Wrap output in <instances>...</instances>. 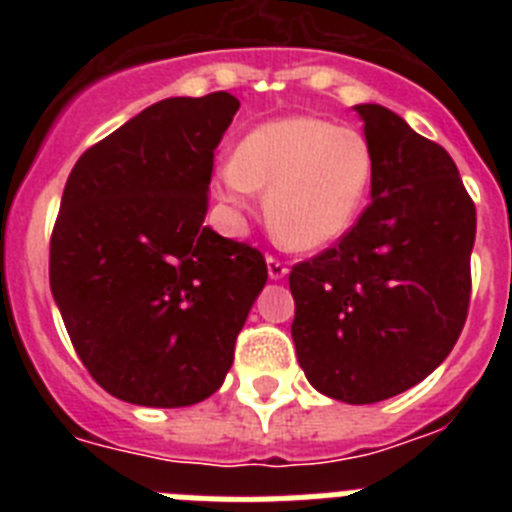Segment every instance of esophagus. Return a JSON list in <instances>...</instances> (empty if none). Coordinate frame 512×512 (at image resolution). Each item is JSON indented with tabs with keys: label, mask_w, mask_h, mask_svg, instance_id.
Here are the masks:
<instances>
[{
	"label": "esophagus",
	"mask_w": 512,
	"mask_h": 512,
	"mask_svg": "<svg viewBox=\"0 0 512 512\" xmlns=\"http://www.w3.org/2000/svg\"><path fill=\"white\" fill-rule=\"evenodd\" d=\"M266 269H269V279H274V282H277V279H284V274L289 271L287 264L274 259V256H266Z\"/></svg>",
	"instance_id": "34e87169"
}]
</instances>
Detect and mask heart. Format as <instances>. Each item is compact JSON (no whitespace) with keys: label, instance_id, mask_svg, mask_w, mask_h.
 I'll list each match as a JSON object with an SVG mask.
<instances>
[{"label":"heart","instance_id":"1","mask_svg":"<svg viewBox=\"0 0 512 512\" xmlns=\"http://www.w3.org/2000/svg\"><path fill=\"white\" fill-rule=\"evenodd\" d=\"M374 153L354 128L320 117H282L259 125L215 171V192L233 212L266 192V217L297 251L336 243L359 217L372 189Z\"/></svg>","mask_w":512,"mask_h":512}]
</instances>
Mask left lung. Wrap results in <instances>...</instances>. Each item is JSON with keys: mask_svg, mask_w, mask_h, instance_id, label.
Wrapping results in <instances>:
<instances>
[{"mask_svg": "<svg viewBox=\"0 0 512 512\" xmlns=\"http://www.w3.org/2000/svg\"><path fill=\"white\" fill-rule=\"evenodd\" d=\"M372 202L333 248L292 266L297 359L348 405L387 400L451 354L469 310L477 210L454 158L382 104H356Z\"/></svg>", "mask_w": 512, "mask_h": 512, "instance_id": "left-lung-1", "label": "left lung"}]
</instances>
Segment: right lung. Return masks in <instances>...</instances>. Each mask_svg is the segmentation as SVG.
Returning a JSON list of instances; mask_svg holds the SVG:
<instances>
[{"label":"right lung","mask_w":512,"mask_h":512,"mask_svg":"<svg viewBox=\"0 0 512 512\" xmlns=\"http://www.w3.org/2000/svg\"><path fill=\"white\" fill-rule=\"evenodd\" d=\"M228 92L151 104L81 153L51 235V292L102 390L184 408L220 390L264 253L205 225Z\"/></svg>","instance_id":"obj_1"}]
</instances>
